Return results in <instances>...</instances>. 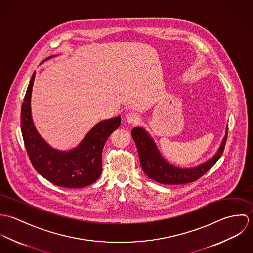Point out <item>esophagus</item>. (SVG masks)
<instances>
[{
    "mask_svg": "<svg viewBox=\"0 0 253 253\" xmlns=\"http://www.w3.org/2000/svg\"><path fill=\"white\" fill-rule=\"evenodd\" d=\"M126 119L130 124H137L140 121V115L137 112H128L126 115Z\"/></svg>",
    "mask_w": 253,
    "mask_h": 253,
    "instance_id": "1",
    "label": "esophagus"
}]
</instances>
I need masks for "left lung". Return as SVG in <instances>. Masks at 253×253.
I'll use <instances>...</instances> for the list:
<instances>
[{"instance_id":"8db88e82","label":"left lung","mask_w":253,"mask_h":253,"mask_svg":"<svg viewBox=\"0 0 253 253\" xmlns=\"http://www.w3.org/2000/svg\"><path fill=\"white\" fill-rule=\"evenodd\" d=\"M228 128L226 136L223 139L221 147L216 155L207 163L192 169H179L166 162L158 151L154 141L149 137L147 132L141 127H135L131 131L132 138L135 142L140 164L145 173L152 179L162 184L179 185L198 180L207 171H209L220 159L224 152L227 140Z\"/></svg>"}]
</instances>
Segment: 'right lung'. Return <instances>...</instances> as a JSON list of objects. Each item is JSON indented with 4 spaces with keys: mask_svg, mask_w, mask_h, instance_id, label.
I'll return each instance as SVG.
<instances>
[{
    "mask_svg": "<svg viewBox=\"0 0 253 253\" xmlns=\"http://www.w3.org/2000/svg\"><path fill=\"white\" fill-rule=\"evenodd\" d=\"M35 72L27 87L21 106V131L28 157L46 180L64 188H82L91 185L102 172V151L110 134L121 125V117L97 124L83 142L69 152H60L46 144L34 126L30 99Z\"/></svg>",
    "mask_w": 253,
    "mask_h": 253,
    "instance_id": "add662e5",
    "label": "right lung"
}]
</instances>
